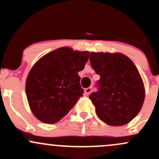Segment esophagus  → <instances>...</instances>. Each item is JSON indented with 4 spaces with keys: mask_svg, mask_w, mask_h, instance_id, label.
<instances>
[{
    "mask_svg": "<svg viewBox=\"0 0 159 159\" xmlns=\"http://www.w3.org/2000/svg\"><path fill=\"white\" fill-rule=\"evenodd\" d=\"M91 92H92V88H91V87H89V88H86V89L84 90V93H85V94H86V95H89V94L91 93Z\"/></svg>",
    "mask_w": 159,
    "mask_h": 159,
    "instance_id": "esophagus-1",
    "label": "esophagus"
}]
</instances>
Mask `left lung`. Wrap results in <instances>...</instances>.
<instances>
[{
    "label": "left lung",
    "instance_id": "obj_1",
    "mask_svg": "<svg viewBox=\"0 0 159 159\" xmlns=\"http://www.w3.org/2000/svg\"><path fill=\"white\" fill-rule=\"evenodd\" d=\"M92 67L100 75L99 90L89 98L97 116L110 126L125 125L140 111L145 87L139 70L122 53L91 52Z\"/></svg>",
    "mask_w": 159,
    "mask_h": 159
}]
</instances>
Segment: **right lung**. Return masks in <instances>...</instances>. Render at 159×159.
I'll use <instances>...</instances> for the list:
<instances>
[{"label":"right lung","mask_w":159,"mask_h":159,"mask_svg":"<svg viewBox=\"0 0 159 159\" xmlns=\"http://www.w3.org/2000/svg\"><path fill=\"white\" fill-rule=\"evenodd\" d=\"M89 54L87 51L60 48L34 64L25 81V94L38 120L48 124L58 122L83 96L78 72L84 69Z\"/></svg>","instance_id":"obj_1"}]
</instances>
